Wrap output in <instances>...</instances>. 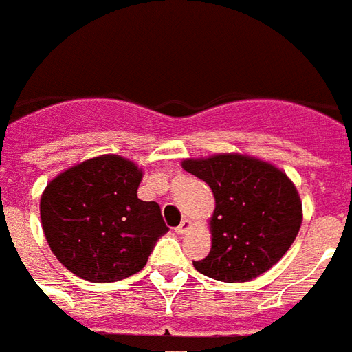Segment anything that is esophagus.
Listing matches in <instances>:
<instances>
[{
  "mask_svg": "<svg viewBox=\"0 0 352 352\" xmlns=\"http://www.w3.org/2000/svg\"><path fill=\"white\" fill-rule=\"evenodd\" d=\"M190 229H192V221L184 218L181 221V225H179V227H177V229H175V232H177V234H186V232Z\"/></svg>",
  "mask_w": 352,
  "mask_h": 352,
  "instance_id": "34e87169",
  "label": "esophagus"
}]
</instances>
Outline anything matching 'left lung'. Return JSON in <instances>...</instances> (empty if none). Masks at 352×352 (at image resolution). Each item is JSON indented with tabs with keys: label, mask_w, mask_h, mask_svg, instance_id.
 <instances>
[{
	"label": "left lung",
	"mask_w": 352,
	"mask_h": 352,
	"mask_svg": "<svg viewBox=\"0 0 352 352\" xmlns=\"http://www.w3.org/2000/svg\"><path fill=\"white\" fill-rule=\"evenodd\" d=\"M182 170L210 186L212 248L195 270L223 283H248L283 258L299 234L302 205L280 168L251 155L184 158Z\"/></svg>",
	"instance_id": "1"
}]
</instances>
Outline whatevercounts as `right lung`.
I'll return each mask as SVG.
<instances>
[{
  "mask_svg": "<svg viewBox=\"0 0 352 352\" xmlns=\"http://www.w3.org/2000/svg\"><path fill=\"white\" fill-rule=\"evenodd\" d=\"M144 170L120 155H99L60 171L40 197V219L58 262L90 283L138 273L168 232L160 206L138 199Z\"/></svg>",
  "mask_w": 352,
  "mask_h": 352,
  "instance_id": "add662e5",
  "label": "right lung"
}]
</instances>
